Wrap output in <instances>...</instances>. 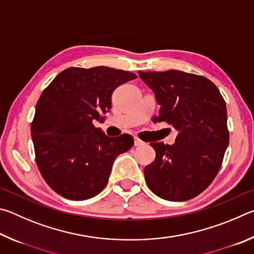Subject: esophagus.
Instances as JSON below:
<instances>
[{
	"mask_svg": "<svg viewBox=\"0 0 254 254\" xmlns=\"http://www.w3.org/2000/svg\"><path fill=\"white\" fill-rule=\"evenodd\" d=\"M144 144V142H143V141L142 140H140L139 139V137H134V145H135V147H140V145H143Z\"/></svg>",
	"mask_w": 254,
	"mask_h": 254,
	"instance_id": "1",
	"label": "esophagus"
}]
</instances>
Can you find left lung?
<instances>
[{
	"label": "left lung",
	"instance_id": "1",
	"mask_svg": "<svg viewBox=\"0 0 254 254\" xmlns=\"http://www.w3.org/2000/svg\"><path fill=\"white\" fill-rule=\"evenodd\" d=\"M160 105L154 121L178 131L173 145L153 142L156 159L144 168L148 187L160 198L183 201L209 186L229 145L226 104L203 76L179 70L139 71Z\"/></svg>",
	"mask_w": 254,
	"mask_h": 254
}]
</instances>
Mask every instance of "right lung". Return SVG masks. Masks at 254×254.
<instances>
[{
    "mask_svg": "<svg viewBox=\"0 0 254 254\" xmlns=\"http://www.w3.org/2000/svg\"><path fill=\"white\" fill-rule=\"evenodd\" d=\"M134 78L133 72L104 66L70 67L42 92L31 123L36 162L60 196H96L109 182L115 158L134 143L130 134L109 137L93 124L110 112L114 89Z\"/></svg>",
    "mask_w": 254,
    "mask_h": 254,
    "instance_id": "1",
    "label": "right lung"
}]
</instances>
